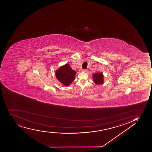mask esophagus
<instances>
[{"instance_id":"34e87169","label":"esophagus","mask_w":152,"mask_h":152,"mask_svg":"<svg viewBox=\"0 0 152 152\" xmlns=\"http://www.w3.org/2000/svg\"><path fill=\"white\" fill-rule=\"evenodd\" d=\"M82 72H87V70L86 69H83Z\"/></svg>"}]
</instances>
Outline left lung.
Returning a JSON list of instances; mask_svg holds the SVG:
<instances>
[{
    "label": "left lung",
    "mask_w": 152,
    "mask_h": 152,
    "mask_svg": "<svg viewBox=\"0 0 152 152\" xmlns=\"http://www.w3.org/2000/svg\"><path fill=\"white\" fill-rule=\"evenodd\" d=\"M93 80L95 84L96 85H101L104 83V77L103 73L100 72H96L93 75Z\"/></svg>",
    "instance_id": "obj_1"
}]
</instances>
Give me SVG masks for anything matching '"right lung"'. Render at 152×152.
Wrapping results in <instances>:
<instances>
[{
  "label": "right lung",
  "instance_id": "add662e5",
  "mask_svg": "<svg viewBox=\"0 0 152 152\" xmlns=\"http://www.w3.org/2000/svg\"><path fill=\"white\" fill-rule=\"evenodd\" d=\"M76 72L72 69L68 64L61 66L55 72L58 80L64 86H68L75 80Z\"/></svg>",
  "mask_w": 152,
  "mask_h": 152
}]
</instances>
